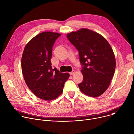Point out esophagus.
Segmentation results:
<instances>
[{
    "label": "esophagus",
    "mask_w": 134,
    "mask_h": 134,
    "mask_svg": "<svg viewBox=\"0 0 134 134\" xmlns=\"http://www.w3.org/2000/svg\"><path fill=\"white\" fill-rule=\"evenodd\" d=\"M74 73H75V70H73L72 71H71V72H69V74H70V75H73Z\"/></svg>",
    "instance_id": "1"
}]
</instances>
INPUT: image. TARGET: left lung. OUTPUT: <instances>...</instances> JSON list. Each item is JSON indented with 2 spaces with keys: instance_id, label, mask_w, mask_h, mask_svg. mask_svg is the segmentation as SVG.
Masks as SVG:
<instances>
[{
  "instance_id": "1",
  "label": "left lung",
  "mask_w": 134,
  "mask_h": 134,
  "mask_svg": "<svg viewBox=\"0 0 134 134\" xmlns=\"http://www.w3.org/2000/svg\"><path fill=\"white\" fill-rule=\"evenodd\" d=\"M67 37L79 52L82 66L80 91L90 97L102 95L109 87L116 68L113 51L107 40L91 30L81 28L67 34Z\"/></svg>"
}]
</instances>
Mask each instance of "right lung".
Instances as JSON below:
<instances>
[{
    "instance_id": "obj_1",
    "label": "right lung",
    "mask_w": 134,
    "mask_h": 134,
    "mask_svg": "<svg viewBox=\"0 0 134 134\" xmlns=\"http://www.w3.org/2000/svg\"><path fill=\"white\" fill-rule=\"evenodd\" d=\"M61 34L42 32L26 45L21 58V69L29 90L38 98L51 100L62 94L65 82L70 76L53 68L51 59L56 40Z\"/></svg>"
}]
</instances>
